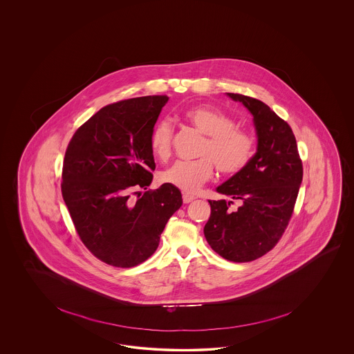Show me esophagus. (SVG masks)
Instances as JSON below:
<instances>
[{"instance_id": "esophagus-1", "label": "esophagus", "mask_w": 354, "mask_h": 354, "mask_svg": "<svg viewBox=\"0 0 354 354\" xmlns=\"http://www.w3.org/2000/svg\"><path fill=\"white\" fill-rule=\"evenodd\" d=\"M194 198H196V197H194L193 194H189V193H184V194H183V201H184V204L192 203Z\"/></svg>"}]
</instances>
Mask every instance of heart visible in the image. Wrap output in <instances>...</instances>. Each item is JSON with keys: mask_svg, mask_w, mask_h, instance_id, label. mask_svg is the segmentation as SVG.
I'll use <instances>...</instances> for the list:
<instances>
[{"mask_svg": "<svg viewBox=\"0 0 354 354\" xmlns=\"http://www.w3.org/2000/svg\"><path fill=\"white\" fill-rule=\"evenodd\" d=\"M183 118L194 129L206 135L200 154L194 161H179L161 172L162 183L193 193L214 175L215 164L223 175H235L247 167L252 158L254 141L243 129H236L235 122L223 111L206 105L187 107ZM172 127L169 120L161 119L150 133V149L162 161L171 154Z\"/></svg>", "mask_w": 354, "mask_h": 354, "instance_id": "1", "label": "heart"}]
</instances>
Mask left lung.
<instances>
[{"instance_id": "1", "label": "left lung", "mask_w": 354, "mask_h": 354, "mask_svg": "<svg viewBox=\"0 0 354 354\" xmlns=\"http://www.w3.org/2000/svg\"><path fill=\"white\" fill-rule=\"evenodd\" d=\"M253 117L257 150L243 171L216 187L231 200L209 201L212 214L204 227L206 241L232 262H250L277 245L287 228L302 182L296 138L287 122L262 101L227 93Z\"/></svg>"}]
</instances>
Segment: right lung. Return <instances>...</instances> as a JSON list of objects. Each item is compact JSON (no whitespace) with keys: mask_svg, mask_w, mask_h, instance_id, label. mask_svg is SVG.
I'll return each instance as SVG.
<instances>
[{"mask_svg":"<svg viewBox=\"0 0 354 354\" xmlns=\"http://www.w3.org/2000/svg\"><path fill=\"white\" fill-rule=\"evenodd\" d=\"M167 101L138 97L102 107L66 150L64 204L84 245L107 265L133 268L148 259L182 206V193L172 185L140 192L153 180L150 133ZM132 192L140 194L136 202Z\"/></svg>","mask_w":354,"mask_h":354,"instance_id":"right-lung-1","label":"right lung"}]
</instances>
